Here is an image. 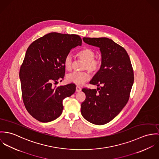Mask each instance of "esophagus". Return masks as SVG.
Instances as JSON below:
<instances>
[{"label": "esophagus", "instance_id": "1", "mask_svg": "<svg viewBox=\"0 0 159 159\" xmlns=\"http://www.w3.org/2000/svg\"><path fill=\"white\" fill-rule=\"evenodd\" d=\"M82 90V89L81 88L79 87V86H77L76 87V91L77 92H79V91H80Z\"/></svg>", "mask_w": 159, "mask_h": 159}]
</instances>
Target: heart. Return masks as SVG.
I'll return each mask as SVG.
<instances>
[{
	"label": "heart",
	"mask_w": 159,
	"mask_h": 159,
	"mask_svg": "<svg viewBox=\"0 0 159 159\" xmlns=\"http://www.w3.org/2000/svg\"><path fill=\"white\" fill-rule=\"evenodd\" d=\"M77 57L84 61L85 63L83 66L84 70H88L91 72L95 73L99 70L101 66V61L96 59V53L89 48H85L77 54ZM64 65L66 70L70 71L73 65V58L71 53L66 55L64 59ZM90 76L87 71H74L67 75V80L77 85H82L85 81L88 80Z\"/></svg>",
	"instance_id": "b5f03b06"
}]
</instances>
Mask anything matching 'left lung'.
Here are the masks:
<instances>
[{"instance_id":"1","label":"left lung","mask_w":159,"mask_h":159,"mask_svg":"<svg viewBox=\"0 0 159 159\" xmlns=\"http://www.w3.org/2000/svg\"><path fill=\"white\" fill-rule=\"evenodd\" d=\"M89 45L99 48L101 66L89 82L97 89L83 88L86 95L81 113L89 122L108 123L127 103L134 84V71L129 55L123 47L108 38H83Z\"/></svg>"}]
</instances>
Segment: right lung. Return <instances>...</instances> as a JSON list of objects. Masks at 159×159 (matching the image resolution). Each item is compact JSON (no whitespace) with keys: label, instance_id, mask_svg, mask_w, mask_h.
Instances as JSON below:
<instances>
[{"label":"right lung","instance_id":"right-lung-1","mask_svg":"<svg viewBox=\"0 0 159 159\" xmlns=\"http://www.w3.org/2000/svg\"><path fill=\"white\" fill-rule=\"evenodd\" d=\"M82 43L79 35L52 32L29 46L19 78L24 106L38 121L48 123L58 118L63 109V100L74 93V84L60 87L53 84L65 76L66 55Z\"/></svg>","mask_w":159,"mask_h":159}]
</instances>
